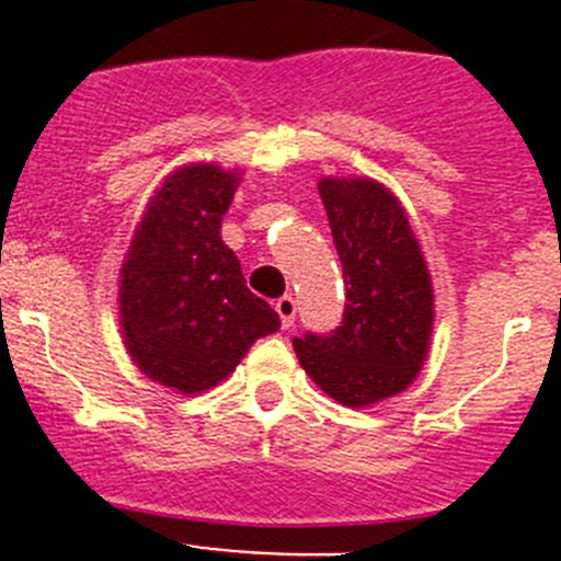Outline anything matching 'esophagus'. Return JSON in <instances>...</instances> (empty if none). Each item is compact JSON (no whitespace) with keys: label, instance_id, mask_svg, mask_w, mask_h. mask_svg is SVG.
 <instances>
[{"label":"esophagus","instance_id":"34e87169","mask_svg":"<svg viewBox=\"0 0 561 561\" xmlns=\"http://www.w3.org/2000/svg\"><path fill=\"white\" fill-rule=\"evenodd\" d=\"M275 311H277V317H280V325H284V329H291V325H295V314H297L295 297H289V295L277 297Z\"/></svg>","mask_w":561,"mask_h":561}]
</instances>
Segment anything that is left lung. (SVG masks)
I'll return each instance as SVG.
<instances>
[{
    "label": "left lung",
    "instance_id": "1",
    "mask_svg": "<svg viewBox=\"0 0 561 561\" xmlns=\"http://www.w3.org/2000/svg\"><path fill=\"white\" fill-rule=\"evenodd\" d=\"M345 280V314L331 334L295 340L314 385L345 408H370L413 385L433 334V284L408 213L374 180L317 185Z\"/></svg>",
    "mask_w": 561,
    "mask_h": 561
}]
</instances>
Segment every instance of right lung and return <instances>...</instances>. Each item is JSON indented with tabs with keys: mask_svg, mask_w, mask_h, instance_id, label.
Listing matches in <instances>:
<instances>
[{
	"mask_svg": "<svg viewBox=\"0 0 561 561\" xmlns=\"http://www.w3.org/2000/svg\"><path fill=\"white\" fill-rule=\"evenodd\" d=\"M238 173L210 162L173 171L151 196L121 270L123 340L148 379L180 393L216 388L280 317L247 289L221 216Z\"/></svg>",
	"mask_w": 561,
	"mask_h": 561,
	"instance_id": "1",
	"label": "right lung"
}]
</instances>
